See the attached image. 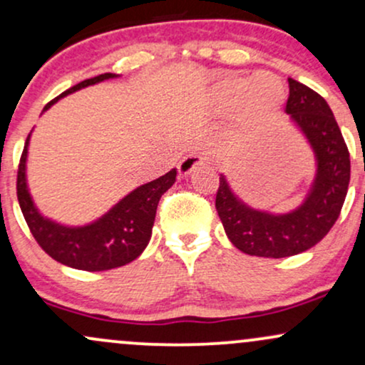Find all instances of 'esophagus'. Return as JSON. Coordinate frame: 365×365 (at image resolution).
<instances>
[{
    "instance_id": "esophagus-1",
    "label": "esophagus",
    "mask_w": 365,
    "mask_h": 365,
    "mask_svg": "<svg viewBox=\"0 0 365 365\" xmlns=\"http://www.w3.org/2000/svg\"><path fill=\"white\" fill-rule=\"evenodd\" d=\"M209 161H211V159H209V154L206 150H194V153H188L187 156L178 163V171L182 175H188L192 170L197 168V166L207 165Z\"/></svg>"
}]
</instances>
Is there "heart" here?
<instances>
[{
  "mask_svg": "<svg viewBox=\"0 0 365 365\" xmlns=\"http://www.w3.org/2000/svg\"><path fill=\"white\" fill-rule=\"evenodd\" d=\"M216 94L226 104L242 101L245 111L273 110L283 101V87L271 73H257L254 77H226L216 86ZM266 98V102H261Z\"/></svg>",
  "mask_w": 365,
  "mask_h": 365,
  "instance_id": "heart-1",
  "label": "heart"
}]
</instances>
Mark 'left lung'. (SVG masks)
<instances>
[{
  "instance_id": "8db88e82",
  "label": "left lung",
  "mask_w": 365,
  "mask_h": 365,
  "mask_svg": "<svg viewBox=\"0 0 365 365\" xmlns=\"http://www.w3.org/2000/svg\"><path fill=\"white\" fill-rule=\"evenodd\" d=\"M287 113L311 142L317 173L305 202L288 215H267L247 207L233 195L225 177L216 192V211L230 242L257 257H290L328 235L340 216L350 183V153L333 111L322 96L288 78Z\"/></svg>"
}]
</instances>
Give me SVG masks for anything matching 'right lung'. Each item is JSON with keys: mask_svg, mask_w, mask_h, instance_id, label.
<instances>
[{"mask_svg": "<svg viewBox=\"0 0 365 365\" xmlns=\"http://www.w3.org/2000/svg\"><path fill=\"white\" fill-rule=\"evenodd\" d=\"M113 77L116 75L103 73L82 81L46 104L44 111L63 96ZM29 139L31 135L25 140L19 171H16V197L29 230L41 249L54 261L82 271L113 269L139 257L150 240L159 199L175 183L177 170L173 168L158 180L130 192L96 223L82 228H66L41 216L29 195L27 182H25Z\"/></svg>", "mask_w": 365, "mask_h": 365, "instance_id": "right-lung-1", "label": "right lung"}]
</instances>
